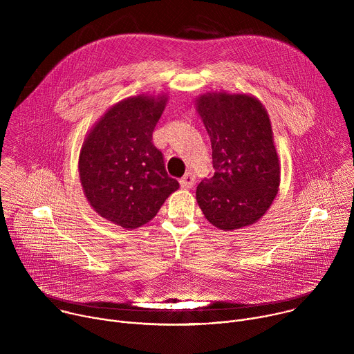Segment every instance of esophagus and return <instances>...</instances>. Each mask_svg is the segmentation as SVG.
Here are the masks:
<instances>
[{
  "mask_svg": "<svg viewBox=\"0 0 354 354\" xmlns=\"http://www.w3.org/2000/svg\"><path fill=\"white\" fill-rule=\"evenodd\" d=\"M194 180H196L194 174H193V172H187L179 182H180V186H182L183 189H190V187H193Z\"/></svg>",
  "mask_w": 354,
  "mask_h": 354,
  "instance_id": "obj_1",
  "label": "esophagus"
}]
</instances>
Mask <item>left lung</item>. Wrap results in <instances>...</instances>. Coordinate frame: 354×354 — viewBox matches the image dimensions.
<instances>
[{
  "label": "left lung",
  "instance_id": "1",
  "mask_svg": "<svg viewBox=\"0 0 354 354\" xmlns=\"http://www.w3.org/2000/svg\"><path fill=\"white\" fill-rule=\"evenodd\" d=\"M196 109L210 136L212 178L197 186L205 217L224 231L257 223L272 206L280 185V161L269 115L245 93L207 92Z\"/></svg>",
  "mask_w": 354,
  "mask_h": 354
}]
</instances>
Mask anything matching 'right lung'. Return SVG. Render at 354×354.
Masks as SVG:
<instances>
[{"label": "right lung", "instance_id": "add662e5", "mask_svg": "<svg viewBox=\"0 0 354 354\" xmlns=\"http://www.w3.org/2000/svg\"><path fill=\"white\" fill-rule=\"evenodd\" d=\"M167 100L165 95L122 100L95 123L81 148L80 179L89 205L126 230L153 220L179 187L153 144Z\"/></svg>", "mask_w": 354, "mask_h": 354}]
</instances>
